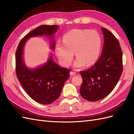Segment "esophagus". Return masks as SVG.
Masks as SVG:
<instances>
[{
    "label": "esophagus",
    "instance_id": "obj_1",
    "mask_svg": "<svg viewBox=\"0 0 134 134\" xmlns=\"http://www.w3.org/2000/svg\"><path fill=\"white\" fill-rule=\"evenodd\" d=\"M70 74L71 76H75V75H76V72H75L71 71V72H70Z\"/></svg>",
    "mask_w": 134,
    "mask_h": 134
}]
</instances>
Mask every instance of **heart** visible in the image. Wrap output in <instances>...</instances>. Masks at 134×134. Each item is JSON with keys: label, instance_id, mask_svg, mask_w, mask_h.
<instances>
[{"label": "heart", "instance_id": "obj_1", "mask_svg": "<svg viewBox=\"0 0 134 134\" xmlns=\"http://www.w3.org/2000/svg\"><path fill=\"white\" fill-rule=\"evenodd\" d=\"M63 42L55 45V53L60 63L65 67L71 64L74 57L75 68L91 65L98 59L101 47V38L96 30L74 29L64 34Z\"/></svg>", "mask_w": 134, "mask_h": 134}]
</instances>
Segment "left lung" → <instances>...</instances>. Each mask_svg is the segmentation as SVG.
Returning a JSON list of instances; mask_svg holds the SVG:
<instances>
[{
	"label": "left lung",
	"instance_id": "left-lung-1",
	"mask_svg": "<svg viewBox=\"0 0 134 134\" xmlns=\"http://www.w3.org/2000/svg\"><path fill=\"white\" fill-rule=\"evenodd\" d=\"M101 29L104 39L101 55L93 66L80 72L83 79L80 94L89 101L100 100L110 93L123 71L122 51L118 41L108 29Z\"/></svg>",
	"mask_w": 134,
	"mask_h": 134
}]
</instances>
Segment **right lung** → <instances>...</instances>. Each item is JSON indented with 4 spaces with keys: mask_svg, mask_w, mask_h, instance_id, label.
I'll return each mask as SVG.
<instances>
[{
    "mask_svg": "<svg viewBox=\"0 0 134 134\" xmlns=\"http://www.w3.org/2000/svg\"><path fill=\"white\" fill-rule=\"evenodd\" d=\"M57 25L39 26L20 41L16 52V73L22 87L33 100L47 105L59 98L64 84L70 77V71L54 62L52 56L42 66L29 69L23 60L24 47L30 37L46 36L52 38L58 28ZM55 40L51 47L55 49Z\"/></svg>",
    "mask_w": 134,
    "mask_h": 134,
    "instance_id": "obj_1",
    "label": "right lung"
}]
</instances>
